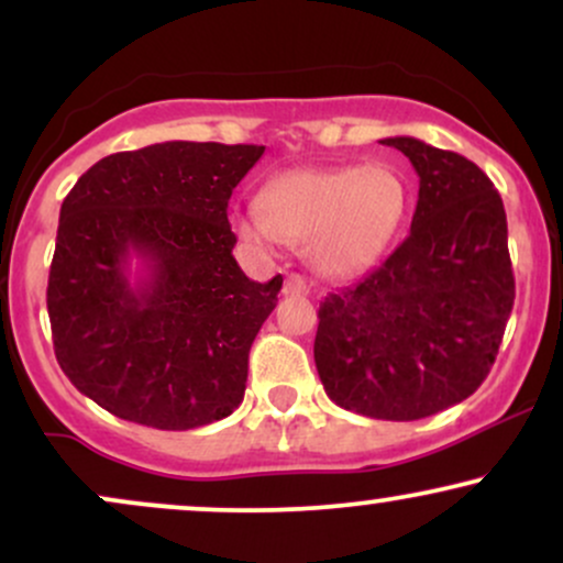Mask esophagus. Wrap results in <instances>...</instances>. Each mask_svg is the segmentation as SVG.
Returning a JSON list of instances; mask_svg holds the SVG:
<instances>
[{"mask_svg":"<svg viewBox=\"0 0 563 563\" xmlns=\"http://www.w3.org/2000/svg\"><path fill=\"white\" fill-rule=\"evenodd\" d=\"M283 294H286V296H307L309 294V283L303 280L301 275H288L286 286H283Z\"/></svg>","mask_w":563,"mask_h":563,"instance_id":"1","label":"esophagus"}]
</instances>
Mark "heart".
I'll use <instances>...</instances> for the list:
<instances>
[{"label": "heart", "instance_id": "1", "mask_svg": "<svg viewBox=\"0 0 563 563\" xmlns=\"http://www.w3.org/2000/svg\"><path fill=\"white\" fill-rule=\"evenodd\" d=\"M405 179L389 164L299 166L275 174L260 209L235 214L238 235L256 245H303L309 267L331 280L367 273L402 228Z\"/></svg>", "mask_w": 563, "mask_h": 563}]
</instances>
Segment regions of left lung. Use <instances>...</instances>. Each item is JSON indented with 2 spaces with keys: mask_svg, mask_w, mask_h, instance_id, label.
I'll use <instances>...</instances> for the list:
<instances>
[{
  "mask_svg": "<svg viewBox=\"0 0 563 563\" xmlns=\"http://www.w3.org/2000/svg\"><path fill=\"white\" fill-rule=\"evenodd\" d=\"M418 174L410 235L320 301L314 365L344 410L418 421L463 402L495 363L514 309L508 224L474 161L416 137H386Z\"/></svg>",
  "mask_w": 563,
  "mask_h": 563,
  "instance_id": "obj_1",
  "label": "left lung"
}]
</instances>
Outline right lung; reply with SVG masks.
Segmentation results:
<instances>
[{"instance_id":"1","label":"right lung","mask_w":563,"mask_h":563,"mask_svg":"<svg viewBox=\"0 0 563 563\" xmlns=\"http://www.w3.org/2000/svg\"><path fill=\"white\" fill-rule=\"evenodd\" d=\"M262 153L156 142L97 161L63 200L47 286L55 357L115 418L187 431L243 402L251 344L283 288V275L256 283L232 256L230 196Z\"/></svg>"}]
</instances>
